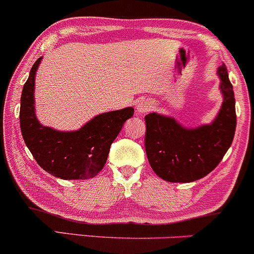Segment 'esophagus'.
<instances>
[{"mask_svg": "<svg viewBox=\"0 0 254 254\" xmlns=\"http://www.w3.org/2000/svg\"><path fill=\"white\" fill-rule=\"evenodd\" d=\"M150 107H151V105L149 101L144 100L143 99V100H141L138 104H137V113L141 116H143V115H145V113L149 112Z\"/></svg>", "mask_w": 254, "mask_h": 254, "instance_id": "1", "label": "esophagus"}]
</instances>
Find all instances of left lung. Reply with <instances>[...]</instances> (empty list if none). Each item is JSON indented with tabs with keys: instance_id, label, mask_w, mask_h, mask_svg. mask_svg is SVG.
I'll list each match as a JSON object with an SVG mask.
<instances>
[{
	"instance_id": "8db88e82",
	"label": "left lung",
	"mask_w": 254,
	"mask_h": 254,
	"mask_svg": "<svg viewBox=\"0 0 254 254\" xmlns=\"http://www.w3.org/2000/svg\"><path fill=\"white\" fill-rule=\"evenodd\" d=\"M222 105L211 123L186 127L171 116H145V153L156 176L170 183L205 177L229 149L237 127L235 98L224 64L217 68Z\"/></svg>"
}]
</instances>
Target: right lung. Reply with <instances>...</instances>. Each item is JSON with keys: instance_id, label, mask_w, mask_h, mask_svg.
Listing matches in <instances>:
<instances>
[{"instance_id": "obj_1", "label": "right lung", "mask_w": 254, "mask_h": 254, "mask_svg": "<svg viewBox=\"0 0 254 254\" xmlns=\"http://www.w3.org/2000/svg\"><path fill=\"white\" fill-rule=\"evenodd\" d=\"M43 57L32 66L24 84L20 104V127L27 148L38 165L51 176L64 180L89 179L106 164L110 147L133 107L104 112L93 117L80 129L61 131L45 127L36 115V75Z\"/></svg>"}]
</instances>
